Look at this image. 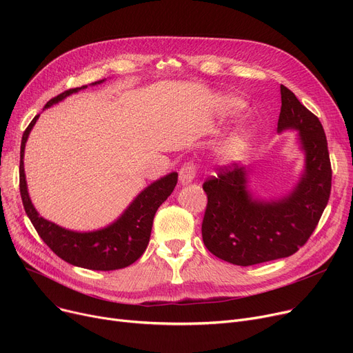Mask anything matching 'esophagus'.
I'll use <instances>...</instances> for the list:
<instances>
[{"instance_id": "esophagus-1", "label": "esophagus", "mask_w": 353, "mask_h": 353, "mask_svg": "<svg viewBox=\"0 0 353 353\" xmlns=\"http://www.w3.org/2000/svg\"><path fill=\"white\" fill-rule=\"evenodd\" d=\"M196 177V164L189 161L184 164L181 169L179 170V180H180V184H183V186H186V184H190Z\"/></svg>"}]
</instances>
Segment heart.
Masks as SVG:
<instances>
[{"instance_id": "b5f03b06", "label": "heart", "mask_w": 353, "mask_h": 353, "mask_svg": "<svg viewBox=\"0 0 353 353\" xmlns=\"http://www.w3.org/2000/svg\"><path fill=\"white\" fill-rule=\"evenodd\" d=\"M254 139V133L250 128L243 127L239 128L237 132H234L225 143L220 147L219 154L223 161H234L237 160L243 153L249 150V147L252 145Z\"/></svg>"}]
</instances>
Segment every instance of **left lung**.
Returning <instances> with one entry per match:
<instances>
[{
	"label": "left lung",
	"instance_id": "8db88e82",
	"mask_svg": "<svg viewBox=\"0 0 353 353\" xmlns=\"http://www.w3.org/2000/svg\"><path fill=\"white\" fill-rule=\"evenodd\" d=\"M282 107L277 133L293 130L305 154L298 183L286 194L257 197L248 167H223L203 184L208 208L201 236L209 252L237 266L288 257L302 248L327 205L332 169L327 141L319 119L281 85Z\"/></svg>",
	"mask_w": 353,
	"mask_h": 353
}]
</instances>
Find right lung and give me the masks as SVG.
Returning a JSON list of instances; mask_svg holds the SVG:
<instances>
[{"instance_id":"1","label":"right lung","mask_w":353,"mask_h":353,"mask_svg":"<svg viewBox=\"0 0 353 353\" xmlns=\"http://www.w3.org/2000/svg\"><path fill=\"white\" fill-rule=\"evenodd\" d=\"M104 81L105 79L91 83L90 85H97ZM84 88H87V85L61 92L57 97L51 99L44 110ZM39 117L40 114L35 116L24 132L20 154V193L26 213L37 233L55 254L74 266L91 270H116L134 263L144 253L148 240H150L153 219L157 209L176 188L177 173L172 172L148 184L113 223L105 228L91 232H77L61 228L40 216L28 194L24 152L28 136Z\"/></svg>"}]
</instances>
